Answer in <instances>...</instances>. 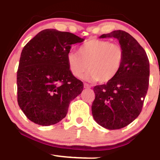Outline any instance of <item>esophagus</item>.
I'll return each mask as SVG.
<instances>
[{"instance_id": "34e87169", "label": "esophagus", "mask_w": 160, "mask_h": 160, "mask_svg": "<svg viewBox=\"0 0 160 160\" xmlns=\"http://www.w3.org/2000/svg\"><path fill=\"white\" fill-rule=\"evenodd\" d=\"M84 88H91V85H89V84L87 83H84Z\"/></svg>"}]
</instances>
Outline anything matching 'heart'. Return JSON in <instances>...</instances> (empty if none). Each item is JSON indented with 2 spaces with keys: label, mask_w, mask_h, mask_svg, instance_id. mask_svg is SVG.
Here are the masks:
<instances>
[{
  "label": "heart",
  "mask_w": 160,
  "mask_h": 160,
  "mask_svg": "<svg viewBox=\"0 0 160 160\" xmlns=\"http://www.w3.org/2000/svg\"><path fill=\"white\" fill-rule=\"evenodd\" d=\"M124 52L118 43L91 39L78 47L77 53L69 52L67 61L70 72L76 78L89 69L85 78L108 82L117 76L123 63Z\"/></svg>",
  "instance_id": "1"
}]
</instances>
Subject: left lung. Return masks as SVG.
<instances>
[{"label": "left lung", "mask_w": 160, "mask_h": 160, "mask_svg": "<svg viewBox=\"0 0 160 160\" xmlns=\"http://www.w3.org/2000/svg\"><path fill=\"white\" fill-rule=\"evenodd\" d=\"M118 39L124 52L123 63L113 79L93 88L95 99L92 114L98 124L118 129L138 118L149 86L150 64L145 51L126 31H114L99 38Z\"/></svg>", "instance_id": "obj_1"}]
</instances>
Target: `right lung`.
Segmentation results:
<instances>
[{
	"instance_id": "add662e5",
	"label": "right lung",
	"mask_w": 160,
	"mask_h": 160,
	"mask_svg": "<svg viewBox=\"0 0 160 160\" xmlns=\"http://www.w3.org/2000/svg\"><path fill=\"white\" fill-rule=\"evenodd\" d=\"M84 39L55 29L40 31L24 46L17 71V100L30 121L41 126L64 118L84 84L69 71L71 46Z\"/></svg>"
}]
</instances>
